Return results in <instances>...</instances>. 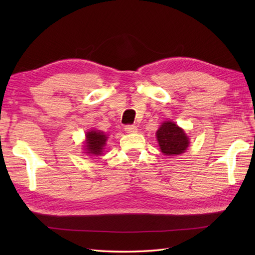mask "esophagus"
<instances>
[{
  "mask_svg": "<svg viewBox=\"0 0 255 255\" xmlns=\"http://www.w3.org/2000/svg\"><path fill=\"white\" fill-rule=\"evenodd\" d=\"M125 131L128 133H136L138 131V128L134 126V125H127V126L125 127Z\"/></svg>",
  "mask_w": 255,
  "mask_h": 255,
  "instance_id": "esophagus-1",
  "label": "esophagus"
}]
</instances>
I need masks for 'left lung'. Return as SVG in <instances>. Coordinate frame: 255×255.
Returning <instances> with one entry per match:
<instances>
[{
	"mask_svg": "<svg viewBox=\"0 0 255 255\" xmlns=\"http://www.w3.org/2000/svg\"><path fill=\"white\" fill-rule=\"evenodd\" d=\"M161 152L165 155H178L186 151L189 139L181 127L173 122H164L156 131Z\"/></svg>",
	"mask_w": 255,
	"mask_h": 255,
	"instance_id": "1",
	"label": "left lung"
}]
</instances>
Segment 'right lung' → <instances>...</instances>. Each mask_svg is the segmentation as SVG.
<instances>
[{
  "instance_id": "right-lung-1",
  "label": "right lung",
  "mask_w": 255,
  "mask_h": 255,
  "mask_svg": "<svg viewBox=\"0 0 255 255\" xmlns=\"http://www.w3.org/2000/svg\"><path fill=\"white\" fill-rule=\"evenodd\" d=\"M85 153L89 155H102L107 141L106 134L101 130H90L85 134Z\"/></svg>"
}]
</instances>
